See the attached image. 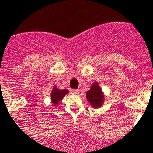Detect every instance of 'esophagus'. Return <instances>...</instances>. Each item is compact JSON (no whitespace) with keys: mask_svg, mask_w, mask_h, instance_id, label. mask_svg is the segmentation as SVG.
Wrapping results in <instances>:
<instances>
[{"mask_svg":"<svg viewBox=\"0 0 153 153\" xmlns=\"http://www.w3.org/2000/svg\"><path fill=\"white\" fill-rule=\"evenodd\" d=\"M80 92L79 89H73L72 90V93L74 94H78Z\"/></svg>","mask_w":153,"mask_h":153,"instance_id":"34e87169","label":"esophagus"}]
</instances>
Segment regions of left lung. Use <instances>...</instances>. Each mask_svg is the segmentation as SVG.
Here are the masks:
<instances>
[{"label": "left lung", "instance_id": "left-lung-1", "mask_svg": "<svg viewBox=\"0 0 153 153\" xmlns=\"http://www.w3.org/2000/svg\"><path fill=\"white\" fill-rule=\"evenodd\" d=\"M86 99L94 108H99L102 106L104 102V94L98 83L95 82L91 85L90 90L86 92Z\"/></svg>", "mask_w": 153, "mask_h": 153}]
</instances>
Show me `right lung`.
<instances>
[{"mask_svg": "<svg viewBox=\"0 0 153 153\" xmlns=\"http://www.w3.org/2000/svg\"><path fill=\"white\" fill-rule=\"evenodd\" d=\"M68 94V90L63 89L60 90L56 88V86L53 87V89L52 90L51 93V102L53 105H57L59 102L61 101L63 97Z\"/></svg>", "mask_w": 153, "mask_h": 153, "instance_id": "right-lung-1", "label": "right lung"}]
</instances>
